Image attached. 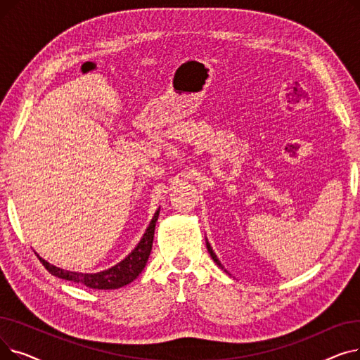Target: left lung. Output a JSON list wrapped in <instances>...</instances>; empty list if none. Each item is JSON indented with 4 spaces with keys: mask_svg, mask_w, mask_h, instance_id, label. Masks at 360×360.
Segmentation results:
<instances>
[{
    "mask_svg": "<svg viewBox=\"0 0 360 360\" xmlns=\"http://www.w3.org/2000/svg\"><path fill=\"white\" fill-rule=\"evenodd\" d=\"M207 250H209V252H210V255H212V258L214 259V262L217 264V266L219 267H221L223 269V266H221V264H220V261H219V258H217V255L213 252V250H212V247H210V243L209 242H207Z\"/></svg>",
    "mask_w": 360,
    "mask_h": 360,
    "instance_id": "8db88e82",
    "label": "left lung"
}]
</instances>
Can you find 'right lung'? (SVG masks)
<instances>
[{
    "label": "right lung",
    "mask_w": 360,
    "mask_h": 360,
    "mask_svg": "<svg viewBox=\"0 0 360 360\" xmlns=\"http://www.w3.org/2000/svg\"><path fill=\"white\" fill-rule=\"evenodd\" d=\"M159 217V212H156L153 220L150 221L148 228L140 240V243L136 247V250L132 251L124 261L117 264L115 267H112L106 271H101L96 274H83V273H72V271H65L58 267L52 266V264L46 262L44 258H39L42 262V266L55 277H60L68 281L74 283H80V285H84L86 288L90 289H98V290H109V289H118L122 288L132 280H136L137 276L143 271L146 267V262L148 259L150 251H151V245H153V236H155V229H156V221Z\"/></svg>",
    "instance_id": "add662e5"
}]
</instances>
